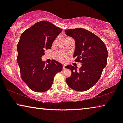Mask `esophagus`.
I'll return each mask as SVG.
<instances>
[{
  "label": "esophagus",
  "mask_w": 123,
  "mask_h": 123,
  "mask_svg": "<svg viewBox=\"0 0 123 123\" xmlns=\"http://www.w3.org/2000/svg\"><path fill=\"white\" fill-rule=\"evenodd\" d=\"M63 69H65V65H63Z\"/></svg>",
  "instance_id": "esophagus-1"
}]
</instances>
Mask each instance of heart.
Masks as SVG:
<instances>
[{
    "instance_id": "heart-1",
    "label": "heart",
    "mask_w": 123,
    "mask_h": 123,
    "mask_svg": "<svg viewBox=\"0 0 123 123\" xmlns=\"http://www.w3.org/2000/svg\"><path fill=\"white\" fill-rule=\"evenodd\" d=\"M56 58L59 61L64 62L65 59H66L67 56L66 54L63 53V52L59 51L57 52L56 53Z\"/></svg>"
}]
</instances>
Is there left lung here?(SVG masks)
Instances as JSON below:
<instances>
[{"mask_svg":"<svg viewBox=\"0 0 123 123\" xmlns=\"http://www.w3.org/2000/svg\"><path fill=\"white\" fill-rule=\"evenodd\" d=\"M65 34L73 37L75 42L73 58L80 62L82 67L77 68L72 65L65 68L72 72L67 78L68 86L77 91H86L98 82L102 70L107 64L108 51L103 41L91 32L81 28L69 29Z\"/></svg>","mask_w":123,"mask_h":123,"instance_id":"1","label":"left lung"}]
</instances>
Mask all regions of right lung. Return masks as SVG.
Listing matches in <instances>:
<instances>
[{
    "instance_id": "add662e5",
    "label": "right lung",
    "mask_w": 123,
    "mask_h": 123,
    "mask_svg": "<svg viewBox=\"0 0 123 123\" xmlns=\"http://www.w3.org/2000/svg\"><path fill=\"white\" fill-rule=\"evenodd\" d=\"M62 29L46 21L38 22L22 33L17 44V63L22 79L31 90L46 91L51 88L55 74L63 69L56 60L45 66L41 57Z\"/></svg>"
}]
</instances>
